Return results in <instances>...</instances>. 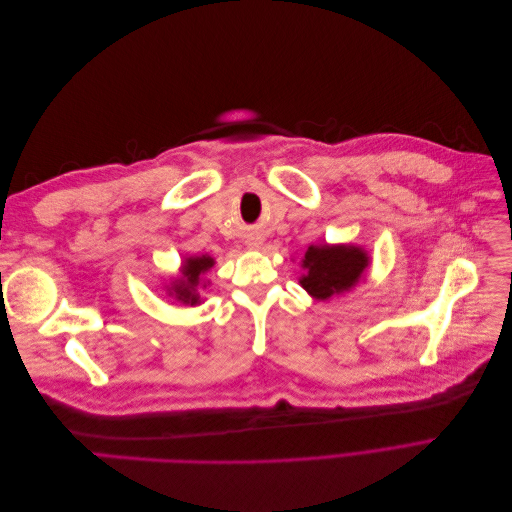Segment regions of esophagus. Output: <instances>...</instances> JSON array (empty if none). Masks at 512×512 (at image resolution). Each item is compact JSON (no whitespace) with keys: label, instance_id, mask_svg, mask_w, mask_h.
Returning a JSON list of instances; mask_svg holds the SVG:
<instances>
[{"label":"esophagus","instance_id":"esophagus-1","mask_svg":"<svg viewBox=\"0 0 512 512\" xmlns=\"http://www.w3.org/2000/svg\"><path fill=\"white\" fill-rule=\"evenodd\" d=\"M245 245L250 247V250H258V247L262 245V239H260V237H256V235H250V237H247Z\"/></svg>","mask_w":512,"mask_h":512}]
</instances>
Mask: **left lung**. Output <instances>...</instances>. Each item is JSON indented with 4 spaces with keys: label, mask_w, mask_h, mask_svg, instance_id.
Listing matches in <instances>:
<instances>
[{
    "label": "left lung",
    "mask_w": 512,
    "mask_h": 512,
    "mask_svg": "<svg viewBox=\"0 0 512 512\" xmlns=\"http://www.w3.org/2000/svg\"><path fill=\"white\" fill-rule=\"evenodd\" d=\"M305 273L299 284L318 301L348 292L361 282L369 256L356 245H309L301 260Z\"/></svg>",
    "instance_id": "left-lung-1"
}]
</instances>
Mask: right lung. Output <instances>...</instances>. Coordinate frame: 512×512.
<instances>
[{
  "label": "right lung",
  "mask_w": 512,
  "mask_h": 512,
  "mask_svg": "<svg viewBox=\"0 0 512 512\" xmlns=\"http://www.w3.org/2000/svg\"><path fill=\"white\" fill-rule=\"evenodd\" d=\"M213 262L215 260L209 254L185 258L183 267H181V277L173 280L168 292L185 305H198L200 303V294H198L200 275H205L213 267Z\"/></svg>",
  "instance_id": "add662e5"
}]
</instances>
